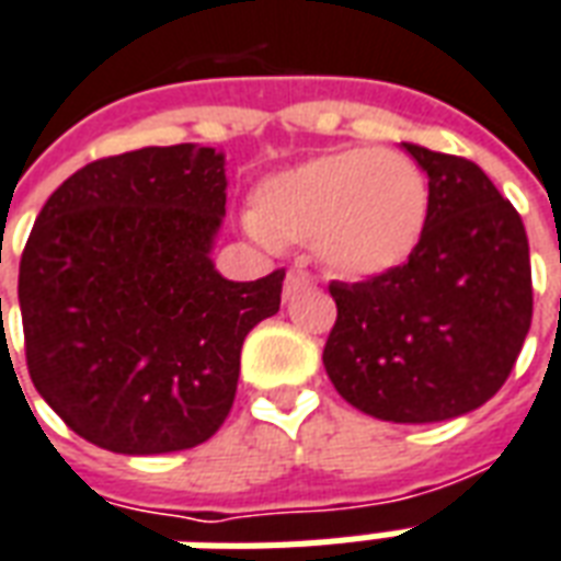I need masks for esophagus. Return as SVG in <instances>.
I'll return each instance as SVG.
<instances>
[{
  "label": "esophagus",
  "instance_id": "34e87169",
  "mask_svg": "<svg viewBox=\"0 0 561 561\" xmlns=\"http://www.w3.org/2000/svg\"><path fill=\"white\" fill-rule=\"evenodd\" d=\"M309 285H312V276L306 270H288V276H285V297H291V294H297L300 288H309Z\"/></svg>",
  "mask_w": 561,
  "mask_h": 561
}]
</instances>
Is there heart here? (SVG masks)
Masks as SVG:
<instances>
[{"label":"heart","instance_id":"obj_1","mask_svg":"<svg viewBox=\"0 0 561 561\" xmlns=\"http://www.w3.org/2000/svg\"><path fill=\"white\" fill-rule=\"evenodd\" d=\"M255 234L314 243L333 276L368 279L416 252L431 210L428 181L408 153L342 148L267 178L255 190Z\"/></svg>","mask_w":561,"mask_h":561}]
</instances>
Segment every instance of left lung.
Instances as JSON below:
<instances>
[{"instance_id":"obj_1","label":"left lung","mask_w":561,"mask_h":561,"mask_svg":"<svg viewBox=\"0 0 561 561\" xmlns=\"http://www.w3.org/2000/svg\"><path fill=\"white\" fill-rule=\"evenodd\" d=\"M428 175L416 252L363 282H330L323 368L339 396L383 422H443L481 408L512 375L533 323L520 214L472 160L404 145Z\"/></svg>"}]
</instances>
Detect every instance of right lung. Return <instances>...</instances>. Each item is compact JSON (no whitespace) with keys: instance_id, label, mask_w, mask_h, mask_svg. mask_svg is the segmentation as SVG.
Segmentation results:
<instances>
[{"instance_id":"obj_1","label":"right lung","mask_w":561,"mask_h":561,"mask_svg":"<svg viewBox=\"0 0 561 561\" xmlns=\"http://www.w3.org/2000/svg\"><path fill=\"white\" fill-rule=\"evenodd\" d=\"M222 163L196 145L103 157L37 214L16 285L28 377L101 449L163 455L214 437L243 339L279 312L285 270L255 282L214 270Z\"/></svg>"}]
</instances>
